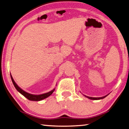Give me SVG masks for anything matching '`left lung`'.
I'll use <instances>...</instances> for the list:
<instances>
[{"mask_svg": "<svg viewBox=\"0 0 129 129\" xmlns=\"http://www.w3.org/2000/svg\"><path fill=\"white\" fill-rule=\"evenodd\" d=\"M108 96V95L104 96H103V97H101V98H92V97L86 96H86V98H87L90 99H91V100H100V99H103L105 98L106 96Z\"/></svg>", "mask_w": 129, "mask_h": 129, "instance_id": "1", "label": "left lung"}]
</instances>
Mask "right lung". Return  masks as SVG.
Returning a JSON list of instances; mask_svg holds the SVG:
<instances>
[{
  "instance_id": "1",
  "label": "right lung",
  "mask_w": 129,
  "mask_h": 129,
  "mask_svg": "<svg viewBox=\"0 0 129 129\" xmlns=\"http://www.w3.org/2000/svg\"><path fill=\"white\" fill-rule=\"evenodd\" d=\"M10 76H11V79H12L13 83L14 84V85L15 87L16 88V89L19 92H20L21 94H22L24 96H25L26 98L28 99V100H31V101H40V100H42L43 99H44L49 97V96L51 95L52 94H53V92L54 91L55 89H54L50 91L45 93V94H41V95L31 94H29V93L25 92V91H24L23 90H22L21 88H20V87H19L18 86V85L15 83V82L14 81V79L12 77V75H11V74H10Z\"/></svg>"
}]
</instances>
